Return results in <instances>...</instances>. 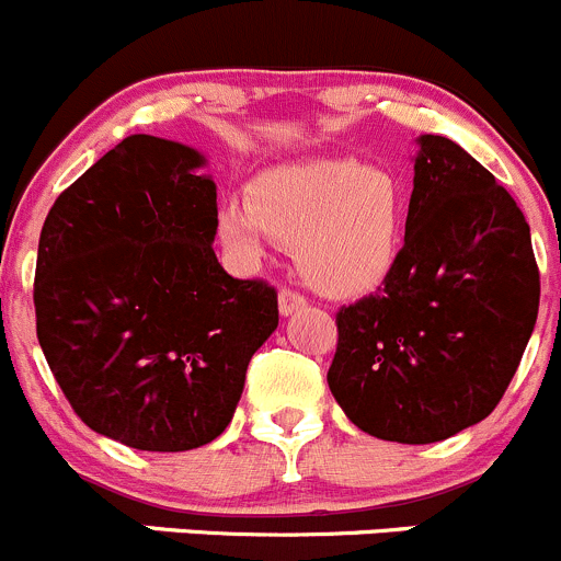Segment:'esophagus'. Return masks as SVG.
I'll use <instances>...</instances> for the list:
<instances>
[{
	"label": "esophagus",
	"mask_w": 561,
	"mask_h": 561,
	"mask_svg": "<svg viewBox=\"0 0 561 561\" xmlns=\"http://www.w3.org/2000/svg\"><path fill=\"white\" fill-rule=\"evenodd\" d=\"M305 305H308V299H305V294L294 291V288H280V294H278V310H280V316H291L294 310L305 308Z\"/></svg>",
	"instance_id": "1"
}]
</instances>
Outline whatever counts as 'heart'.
Here are the masks:
<instances>
[{
	"mask_svg": "<svg viewBox=\"0 0 561 561\" xmlns=\"http://www.w3.org/2000/svg\"><path fill=\"white\" fill-rule=\"evenodd\" d=\"M407 231L401 182L354 158L280 165L259 176L248 204L220 213V237L245 262L270 237L294 245L302 278L332 297L379 286L398 262Z\"/></svg>",
	"mask_w": 561,
	"mask_h": 561,
	"instance_id": "heart-1",
	"label": "heart"
}]
</instances>
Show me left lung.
<instances>
[{"instance_id":"1","label":"left lung","mask_w":561,"mask_h":561,"mask_svg":"<svg viewBox=\"0 0 561 561\" xmlns=\"http://www.w3.org/2000/svg\"><path fill=\"white\" fill-rule=\"evenodd\" d=\"M537 308L540 270L518 204L467 149L423 136L396 267L335 313L332 396L376 439H447L502 401Z\"/></svg>"}]
</instances>
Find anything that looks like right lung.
<instances>
[{"label":"right lung","mask_w":561,"mask_h":561,"mask_svg":"<svg viewBox=\"0 0 561 561\" xmlns=\"http://www.w3.org/2000/svg\"><path fill=\"white\" fill-rule=\"evenodd\" d=\"M196 149L127 136L59 193L37 245V341L73 412L149 453L213 442L278 327V291L213 251L215 182Z\"/></svg>","instance_id":"add662e5"}]
</instances>
